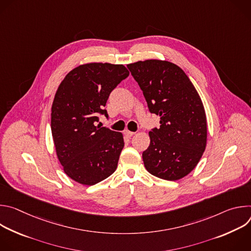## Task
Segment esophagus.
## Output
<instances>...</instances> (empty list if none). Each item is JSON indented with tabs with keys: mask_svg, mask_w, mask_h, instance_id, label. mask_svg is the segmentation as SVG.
I'll use <instances>...</instances> for the list:
<instances>
[{
	"mask_svg": "<svg viewBox=\"0 0 251 251\" xmlns=\"http://www.w3.org/2000/svg\"><path fill=\"white\" fill-rule=\"evenodd\" d=\"M124 134H125V136H127L128 138H130V137H132V136L135 134V132H131V131H129V130H126V131H124Z\"/></svg>",
	"mask_w": 251,
	"mask_h": 251,
	"instance_id": "1",
	"label": "esophagus"
}]
</instances>
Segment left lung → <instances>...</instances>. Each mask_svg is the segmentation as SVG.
I'll list each match as a JSON object with an SVG mask.
<instances>
[{"mask_svg": "<svg viewBox=\"0 0 251 251\" xmlns=\"http://www.w3.org/2000/svg\"><path fill=\"white\" fill-rule=\"evenodd\" d=\"M160 127L149 132L150 145L142 154L155 176L176 181L192 172L206 145V118L195 86L177 65L149 59L127 65Z\"/></svg>", "mask_w": 251, "mask_h": 251, "instance_id": "obj_1", "label": "left lung"}]
</instances>
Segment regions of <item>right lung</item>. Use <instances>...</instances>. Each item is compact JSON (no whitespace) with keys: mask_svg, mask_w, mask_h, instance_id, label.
Here are the masks:
<instances>
[{"mask_svg":"<svg viewBox=\"0 0 251 251\" xmlns=\"http://www.w3.org/2000/svg\"><path fill=\"white\" fill-rule=\"evenodd\" d=\"M129 75L122 64L88 63L64 77L51 107V133L65 174L92 186L111 176L124 147L119 132L97 125L112 90Z\"/></svg>","mask_w":251,"mask_h":251,"instance_id":"1","label":"right lung"}]
</instances>
